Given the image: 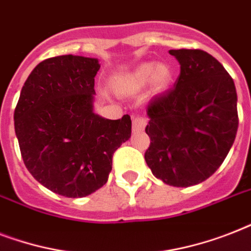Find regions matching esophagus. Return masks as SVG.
<instances>
[{"label":"esophagus","mask_w":251,"mask_h":251,"mask_svg":"<svg viewBox=\"0 0 251 251\" xmlns=\"http://www.w3.org/2000/svg\"><path fill=\"white\" fill-rule=\"evenodd\" d=\"M147 125V120L143 117H135L133 120V131L134 133H139V131H143Z\"/></svg>","instance_id":"obj_1"}]
</instances>
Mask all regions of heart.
<instances>
[{
    "mask_svg": "<svg viewBox=\"0 0 251 251\" xmlns=\"http://www.w3.org/2000/svg\"><path fill=\"white\" fill-rule=\"evenodd\" d=\"M172 76V69L167 64L145 62L117 76L114 88L121 95H138L147 87L152 94H161L169 87Z\"/></svg>",
    "mask_w": 251,
    "mask_h": 251,
    "instance_id": "obj_1",
    "label": "heart"
}]
</instances>
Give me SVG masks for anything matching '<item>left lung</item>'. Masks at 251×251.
Masks as SVG:
<instances>
[{
    "instance_id": "1",
    "label": "left lung",
    "mask_w": 251,
    "mask_h": 251,
    "mask_svg": "<svg viewBox=\"0 0 251 251\" xmlns=\"http://www.w3.org/2000/svg\"><path fill=\"white\" fill-rule=\"evenodd\" d=\"M179 64L175 86L151 100L145 159L167 185L203 182L222 165L237 134V92L216 58L201 49H172Z\"/></svg>"
}]
</instances>
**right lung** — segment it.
Listing matches in <instances>:
<instances>
[{
	"label": "right lung",
	"instance_id": "right-lung-1",
	"mask_svg": "<svg viewBox=\"0 0 251 251\" xmlns=\"http://www.w3.org/2000/svg\"><path fill=\"white\" fill-rule=\"evenodd\" d=\"M98 58L57 56L33 69L14 112L25 168L56 194L82 198L104 186L114 151L129 141L131 120L94 112Z\"/></svg>",
	"mask_w": 251,
	"mask_h": 251
}]
</instances>
